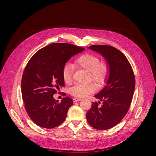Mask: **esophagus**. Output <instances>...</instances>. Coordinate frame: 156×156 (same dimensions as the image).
<instances>
[{"label": "esophagus", "mask_w": 156, "mask_h": 156, "mask_svg": "<svg viewBox=\"0 0 156 156\" xmlns=\"http://www.w3.org/2000/svg\"><path fill=\"white\" fill-rule=\"evenodd\" d=\"M73 101L74 102H76L80 101H81V99H80V98H74V99H73Z\"/></svg>", "instance_id": "1"}]
</instances>
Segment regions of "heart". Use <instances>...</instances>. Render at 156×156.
Returning a JSON list of instances; mask_svg holds the SVG:
<instances>
[{
    "mask_svg": "<svg viewBox=\"0 0 156 156\" xmlns=\"http://www.w3.org/2000/svg\"><path fill=\"white\" fill-rule=\"evenodd\" d=\"M74 65L89 72L90 79L98 86L103 85L109 73V66L107 62H100L97 55L87 53L81 55L75 60ZM73 68L69 64L65 65L62 70V76L64 82L67 84L72 81ZM95 87L93 83L76 85L70 89L72 95L76 97H87L94 93Z\"/></svg>",
    "mask_w": 156,
    "mask_h": 156,
    "instance_id": "heart-1",
    "label": "heart"
}]
</instances>
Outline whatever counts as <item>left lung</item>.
<instances>
[{
  "instance_id": "obj_1",
  "label": "left lung",
  "mask_w": 156,
  "mask_h": 156,
  "mask_svg": "<svg viewBox=\"0 0 156 156\" xmlns=\"http://www.w3.org/2000/svg\"><path fill=\"white\" fill-rule=\"evenodd\" d=\"M101 54L109 66L107 84L94 95L103 102H92L87 113L89 125L99 130L110 129L117 125L126 114L132 102L135 80L132 66L118 49L105 45H94L88 47Z\"/></svg>"
}]
</instances>
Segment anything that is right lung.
Instances as JSON below:
<instances>
[{"label": "right lung", "instance_id": "add662e5", "mask_svg": "<svg viewBox=\"0 0 156 156\" xmlns=\"http://www.w3.org/2000/svg\"><path fill=\"white\" fill-rule=\"evenodd\" d=\"M84 48L65 43H53L40 49L28 61L21 80L24 107L31 119L42 128H53L61 125L73 102L64 97L60 103L54 99L64 87L62 70L73 55Z\"/></svg>", "mask_w": 156, "mask_h": 156}]
</instances>
